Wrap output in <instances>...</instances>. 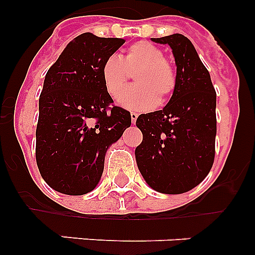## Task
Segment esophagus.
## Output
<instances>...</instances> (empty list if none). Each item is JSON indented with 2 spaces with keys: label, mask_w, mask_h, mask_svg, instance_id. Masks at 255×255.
I'll return each mask as SVG.
<instances>
[{
  "label": "esophagus",
  "mask_w": 255,
  "mask_h": 255,
  "mask_svg": "<svg viewBox=\"0 0 255 255\" xmlns=\"http://www.w3.org/2000/svg\"><path fill=\"white\" fill-rule=\"evenodd\" d=\"M131 123L132 124H135L136 123V119H138V114H136V112H131Z\"/></svg>",
  "instance_id": "obj_1"
}]
</instances>
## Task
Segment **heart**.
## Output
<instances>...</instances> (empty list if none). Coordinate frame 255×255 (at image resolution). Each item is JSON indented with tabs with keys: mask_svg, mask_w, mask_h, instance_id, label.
I'll return each instance as SVG.
<instances>
[{
	"mask_svg": "<svg viewBox=\"0 0 255 255\" xmlns=\"http://www.w3.org/2000/svg\"><path fill=\"white\" fill-rule=\"evenodd\" d=\"M135 85L121 94L120 102L128 110L148 111L173 93L177 83L176 70L158 46L140 40L126 49V55H110L101 67L106 91L114 98L120 96L130 73H134Z\"/></svg>",
	"mask_w": 255,
	"mask_h": 255,
	"instance_id": "heart-1",
	"label": "heart"
}]
</instances>
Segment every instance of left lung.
Instances as JSON below:
<instances>
[{"instance_id": "1", "label": "left lung", "mask_w": 255, "mask_h": 255, "mask_svg": "<svg viewBox=\"0 0 255 255\" xmlns=\"http://www.w3.org/2000/svg\"><path fill=\"white\" fill-rule=\"evenodd\" d=\"M152 40L172 48L177 83L163 110L136 119L143 141L135 149V158L150 188L163 194H181L199 185L213 166L216 91L208 70L185 35Z\"/></svg>"}]
</instances>
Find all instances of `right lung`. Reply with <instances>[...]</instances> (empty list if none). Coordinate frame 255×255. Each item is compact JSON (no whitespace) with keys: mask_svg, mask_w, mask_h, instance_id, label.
<instances>
[{"mask_svg":"<svg viewBox=\"0 0 255 255\" xmlns=\"http://www.w3.org/2000/svg\"><path fill=\"white\" fill-rule=\"evenodd\" d=\"M123 38L83 33L49 67L39 97L35 159L44 181L58 193L83 195L102 176L108 147L131 125L130 112L106 91L103 61Z\"/></svg>","mask_w":255,"mask_h":255,"instance_id":"right-lung-1","label":"right lung"}]
</instances>
